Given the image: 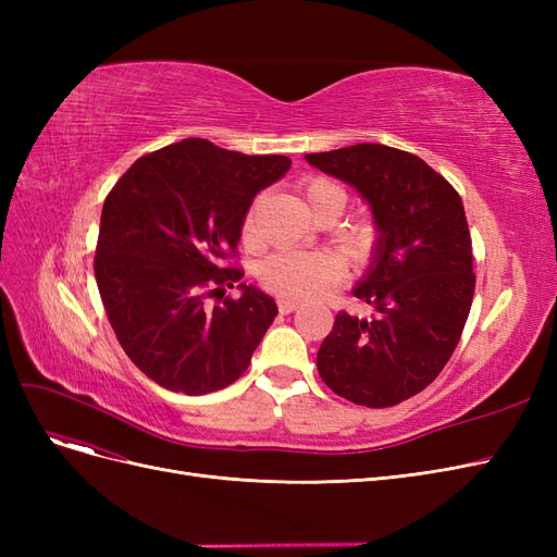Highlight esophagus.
Returning <instances> with one entry per match:
<instances>
[{"instance_id":"1","label":"esophagus","mask_w":557,"mask_h":557,"mask_svg":"<svg viewBox=\"0 0 557 557\" xmlns=\"http://www.w3.org/2000/svg\"><path fill=\"white\" fill-rule=\"evenodd\" d=\"M297 309H299V301H297V299H288V297H281V299H278V311H281V313L288 315V313H293V311H297Z\"/></svg>"}]
</instances>
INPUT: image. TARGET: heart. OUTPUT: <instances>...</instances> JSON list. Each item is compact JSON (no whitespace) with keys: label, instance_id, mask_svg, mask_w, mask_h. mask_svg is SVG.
<instances>
[{"label":"heart","instance_id":"heart-1","mask_svg":"<svg viewBox=\"0 0 557 557\" xmlns=\"http://www.w3.org/2000/svg\"><path fill=\"white\" fill-rule=\"evenodd\" d=\"M301 197H305L313 218L327 213L339 215L346 207V190L339 183L323 176H311L301 183ZM256 234V207L246 213L244 239L250 242ZM376 225L372 221H356L342 232V244L352 258H367L376 244ZM346 274V262L334 252H276L260 267V281L267 290L288 299L315 297Z\"/></svg>","mask_w":557,"mask_h":557}]
</instances>
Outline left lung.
<instances>
[{"instance_id":"left-lung-1","label":"left lung","mask_w":557,"mask_h":557,"mask_svg":"<svg viewBox=\"0 0 557 557\" xmlns=\"http://www.w3.org/2000/svg\"><path fill=\"white\" fill-rule=\"evenodd\" d=\"M307 162L352 185L379 230L374 260L352 288L374 313H336L318 374L360 407H395L440 376L467 323L476 276L462 199L428 162L383 144L309 153Z\"/></svg>"}]
</instances>
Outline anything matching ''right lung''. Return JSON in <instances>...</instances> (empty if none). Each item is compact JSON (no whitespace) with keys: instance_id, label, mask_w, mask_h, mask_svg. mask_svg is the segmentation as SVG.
Instances as JSON below:
<instances>
[{"instance_id":"add662e5","label":"right lung","mask_w":557,"mask_h":557,"mask_svg":"<svg viewBox=\"0 0 557 557\" xmlns=\"http://www.w3.org/2000/svg\"><path fill=\"white\" fill-rule=\"evenodd\" d=\"M285 156H244L183 139L134 162L104 199L95 278L127 358L166 391L207 395L250 364L276 301L242 283L244 218ZM237 284L242 298H222ZM224 301L211 308L208 297Z\"/></svg>"}]
</instances>
